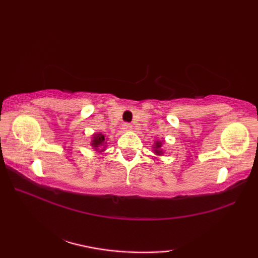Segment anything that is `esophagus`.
Wrapping results in <instances>:
<instances>
[{
    "label": "esophagus",
    "instance_id": "1",
    "mask_svg": "<svg viewBox=\"0 0 258 258\" xmlns=\"http://www.w3.org/2000/svg\"><path fill=\"white\" fill-rule=\"evenodd\" d=\"M122 129L124 130V132H130V130L133 129V125L130 124V123H124V124H123V128Z\"/></svg>",
    "mask_w": 258,
    "mask_h": 258
}]
</instances>
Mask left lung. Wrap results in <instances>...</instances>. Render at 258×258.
<instances>
[{
    "label": "left lung",
    "instance_id": "1",
    "mask_svg": "<svg viewBox=\"0 0 258 258\" xmlns=\"http://www.w3.org/2000/svg\"><path fill=\"white\" fill-rule=\"evenodd\" d=\"M162 146H163V143L161 142V141H156V143L154 144V153L156 155H162L163 154V150H162Z\"/></svg>",
    "mask_w": 258,
    "mask_h": 258
}]
</instances>
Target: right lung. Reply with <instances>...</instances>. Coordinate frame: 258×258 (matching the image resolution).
Here are the masks:
<instances>
[{
    "label": "right lung",
    "instance_id": "1",
    "mask_svg": "<svg viewBox=\"0 0 258 258\" xmlns=\"http://www.w3.org/2000/svg\"><path fill=\"white\" fill-rule=\"evenodd\" d=\"M105 141H107V139H105V136L103 135V134H101V133L94 134L93 141H91V147H93L96 151H103L105 148L104 144L107 143Z\"/></svg>",
    "mask_w": 258,
    "mask_h": 258
}]
</instances>
